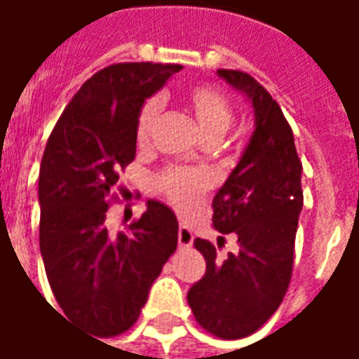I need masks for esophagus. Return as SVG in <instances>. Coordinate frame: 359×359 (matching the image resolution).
<instances>
[{"instance_id": "1", "label": "esophagus", "mask_w": 359, "mask_h": 359, "mask_svg": "<svg viewBox=\"0 0 359 359\" xmlns=\"http://www.w3.org/2000/svg\"><path fill=\"white\" fill-rule=\"evenodd\" d=\"M192 242H194V234H192V231H190L187 225H182V223H180L179 225V246H182V248H188V246H192Z\"/></svg>"}]
</instances>
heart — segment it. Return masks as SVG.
I'll return each instance as SVG.
<instances>
[{
	"mask_svg": "<svg viewBox=\"0 0 359 359\" xmlns=\"http://www.w3.org/2000/svg\"><path fill=\"white\" fill-rule=\"evenodd\" d=\"M182 103L194 117L205 142H217L233 123V103L215 86L198 84L188 88L182 95ZM157 109L159 105L156 100H148L142 105L134 130L138 146H144L149 140L151 128L156 125ZM156 182L157 190L177 208H190L210 187V180L203 172L188 171L180 167H169L161 171L157 175Z\"/></svg>",
	"mask_w": 359,
	"mask_h": 359,
	"instance_id": "b5f03b06",
	"label": "heart"
}]
</instances>
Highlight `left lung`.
Instances as JSON below:
<instances>
[{"label": "left lung", "mask_w": 359, "mask_h": 359, "mask_svg": "<svg viewBox=\"0 0 359 359\" xmlns=\"http://www.w3.org/2000/svg\"><path fill=\"white\" fill-rule=\"evenodd\" d=\"M217 74L248 95L256 128L213 198V226L236 234L238 248L219 256L210 241L196 238L205 275L188 290V304L205 331L234 340L256 332L285 298L304 192L292 128L278 103L248 73L219 69ZM223 242L219 236V248Z\"/></svg>", "instance_id": "1"}]
</instances>
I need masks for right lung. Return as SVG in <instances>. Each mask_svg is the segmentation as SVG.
I'll return each mask as SVG.
<instances>
[{
    "mask_svg": "<svg viewBox=\"0 0 359 359\" xmlns=\"http://www.w3.org/2000/svg\"><path fill=\"white\" fill-rule=\"evenodd\" d=\"M180 69L115 63L97 71L69 102L43 149L38 202L46 275L69 323L100 339L136 323L177 250L179 223L165 203L149 200L125 233L111 234L105 217L117 202L118 172L136 156L142 105Z\"/></svg>",
    "mask_w": 359,
    "mask_h": 359,
    "instance_id": "obj_1",
    "label": "right lung"
}]
</instances>
